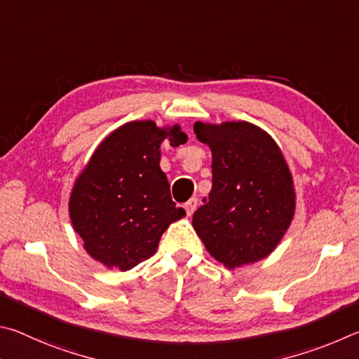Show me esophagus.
Returning <instances> with one entry per match:
<instances>
[{"instance_id": "34e87169", "label": "esophagus", "mask_w": 359, "mask_h": 359, "mask_svg": "<svg viewBox=\"0 0 359 359\" xmlns=\"http://www.w3.org/2000/svg\"><path fill=\"white\" fill-rule=\"evenodd\" d=\"M197 198L194 197V198H191V200H187V202L184 203V210H186V212H187V216H192L194 215V211L197 210Z\"/></svg>"}]
</instances>
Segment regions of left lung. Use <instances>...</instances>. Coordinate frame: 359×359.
Listing matches in <instances>:
<instances>
[{"label": "left lung", "instance_id": "left-lung-1", "mask_svg": "<svg viewBox=\"0 0 359 359\" xmlns=\"http://www.w3.org/2000/svg\"><path fill=\"white\" fill-rule=\"evenodd\" d=\"M212 153V187L194 212L205 248L227 268L265 259L290 227L292 173L276 142L246 121L194 124Z\"/></svg>", "mask_w": 359, "mask_h": 359}]
</instances>
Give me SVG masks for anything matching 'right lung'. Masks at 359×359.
<instances>
[{
	"instance_id": "add662e5",
	"label": "right lung",
	"mask_w": 359,
	"mask_h": 359,
	"mask_svg": "<svg viewBox=\"0 0 359 359\" xmlns=\"http://www.w3.org/2000/svg\"><path fill=\"white\" fill-rule=\"evenodd\" d=\"M165 138L172 147L187 142L180 126L124 124L99 144L75 181L69 200L74 230L105 266L128 271L148 260L168 225L186 215L176 208L159 167Z\"/></svg>"
}]
</instances>
